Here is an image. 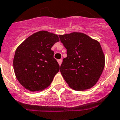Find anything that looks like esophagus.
Segmentation results:
<instances>
[{
  "label": "esophagus",
  "instance_id": "1",
  "mask_svg": "<svg viewBox=\"0 0 120 120\" xmlns=\"http://www.w3.org/2000/svg\"><path fill=\"white\" fill-rule=\"evenodd\" d=\"M57 61H58V63H59V65L60 66L61 64V63H62V60H61V59H60V60H57Z\"/></svg>",
  "mask_w": 120,
  "mask_h": 120
}]
</instances>
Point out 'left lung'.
Here are the masks:
<instances>
[{
    "label": "left lung",
    "instance_id": "left-lung-1",
    "mask_svg": "<svg viewBox=\"0 0 120 120\" xmlns=\"http://www.w3.org/2000/svg\"><path fill=\"white\" fill-rule=\"evenodd\" d=\"M67 49L60 72L71 88L85 90L98 81L105 68V56L100 43L82 33L59 35Z\"/></svg>",
    "mask_w": 120,
    "mask_h": 120
}]
</instances>
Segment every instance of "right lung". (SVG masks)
<instances>
[{
  "mask_svg": "<svg viewBox=\"0 0 120 120\" xmlns=\"http://www.w3.org/2000/svg\"><path fill=\"white\" fill-rule=\"evenodd\" d=\"M59 40L57 34L40 31L30 35L16 49L13 60L14 73L27 90L41 91L51 85L60 70L51 50Z\"/></svg>",
  "mask_w": 120,
  "mask_h": 120,
  "instance_id": "right-lung-1",
  "label": "right lung"
}]
</instances>
